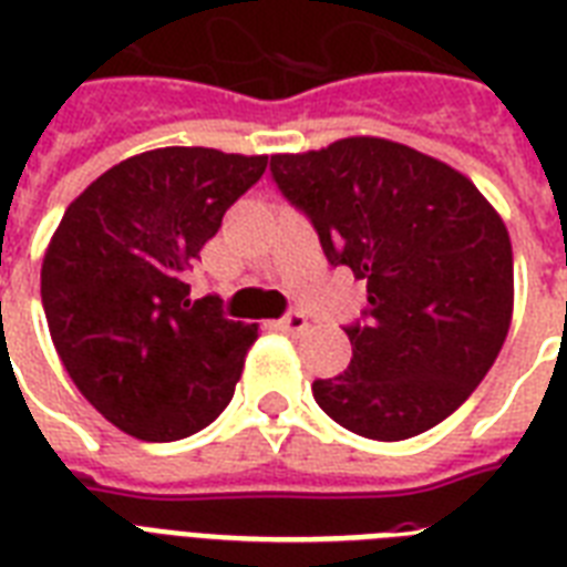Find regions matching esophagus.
Instances as JSON below:
<instances>
[{"label":"esophagus","instance_id":"34e87169","mask_svg":"<svg viewBox=\"0 0 567 567\" xmlns=\"http://www.w3.org/2000/svg\"><path fill=\"white\" fill-rule=\"evenodd\" d=\"M279 329L291 332V336H302V332L309 329V318H306L302 311H288V315L279 320Z\"/></svg>","mask_w":567,"mask_h":567}]
</instances>
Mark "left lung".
Listing matches in <instances>:
<instances>
[{
  "instance_id": "obj_1",
  "label": "left lung",
  "mask_w": 567,
  "mask_h": 567,
  "mask_svg": "<svg viewBox=\"0 0 567 567\" xmlns=\"http://www.w3.org/2000/svg\"><path fill=\"white\" fill-rule=\"evenodd\" d=\"M276 188L332 267L368 282L353 359L311 394L344 430L403 441L456 412L501 353L515 276L501 214L471 179L385 137L270 155Z\"/></svg>"
}]
</instances>
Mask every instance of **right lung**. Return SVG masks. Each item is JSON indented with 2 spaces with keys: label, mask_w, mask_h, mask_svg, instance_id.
<instances>
[{
  "label": "right lung",
  "mask_w": 567,
  "mask_h": 567,
  "mask_svg": "<svg viewBox=\"0 0 567 567\" xmlns=\"http://www.w3.org/2000/svg\"><path fill=\"white\" fill-rule=\"evenodd\" d=\"M267 155L164 146L120 162L75 196L49 240L40 297L84 400L141 441H179L229 405L256 323L190 297L199 249Z\"/></svg>",
  "instance_id": "obj_1"
}]
</instances>
